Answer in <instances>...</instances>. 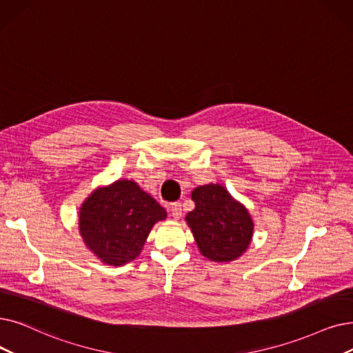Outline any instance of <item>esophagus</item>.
<instances>
[{
    "label": "esophagus",
    "mask_w": 353,
    "mask_h": 353,
    "mask_svg": "<svg viewBox=\"0 0 353 353\" xmlns=\"http://www.w3.org/2000/svg\"><path fill=\"white\" fill-rule=\"evenodd\" d=\"M170 212H172V216H173L174 219H180V218H181V203H179V202L172 203Z\"/></svg>",
    "instance_id": "34e87169"
}]
</instances>
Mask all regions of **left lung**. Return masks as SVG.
Segmentation results:
<instances>
[{
    "label": "left lung",
    "mask_w": 353,
    "mask_h": 353,
    "mask_svg": "<svg viewBox=\"0 0 353 353\" xmlns=\"http://www.w3.org/2000/svg\"><path fill=\"white\" fill-rule=\"evenodd\" d=\"M194 209L188 213L199 251L214 263L239 258L252 238L251 214L221 185L199 186L192 192Z\"/></svg>",
    "instance_id": "obj_1"
}]
</instances>
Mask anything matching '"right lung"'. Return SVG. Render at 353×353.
I'll return each instance as SVG.
<instances>
[{"instance_id":"obj_1","label":"right lung","mask_w":353,"mask_h":353,"mask_svg":"<svg viewBox=\"0 0 353 353\" xmlns=\"http://www.w3.org/2000/svg\"><path fill=\"white\" fill-rule=\"evenodd\" d=\"M167 213L132 180H117L92 192L79 212L86 247L102 263L124 265L140 255L156 222Z\"/></svg>"}]
</instances>
